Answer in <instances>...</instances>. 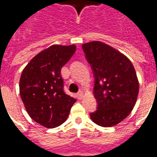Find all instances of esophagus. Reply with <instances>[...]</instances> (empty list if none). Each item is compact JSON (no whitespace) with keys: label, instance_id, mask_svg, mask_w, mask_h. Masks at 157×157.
Returning a JSON list of instances; mask_svg holds the SVG:
<instances>
[{"label":"esophagus","instance_id":"34e87169","mask_svg":"<svg viewBox=\"0 0 157 157\" xmlns=\"http://www.w3.org/2000/svg\"><path fill=\"white\" fill-rule=\"evenodd\" d=\"M83 95H84V92H82V91H80V92L77 93V96H78L79 99H82V98H83Z\"/></svg>","mask_w":157,"mask_h":157}]
</instances>
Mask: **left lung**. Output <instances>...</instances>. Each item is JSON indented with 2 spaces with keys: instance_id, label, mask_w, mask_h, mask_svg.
I'll return each instance as SVG.
<instances>
[{
  "instance_id": "left-lung-1",
  "label": "left lung",
  "mask_w": 157,
  "mask_h": 157,
  "mask_svg": "<svg viewBox=\"0 0 157 157\" xmlns=\"http://www.w3.org/2000/svg\"><path fill=\"white\" fill-rule=\"evenodd\" d=\"M82 48L95 76L98 109L90 117L99 126H114L128 117L136 103L139 81L134 65L127 56L102 42L83 44Z\"/></svg>"
}]
</instances>
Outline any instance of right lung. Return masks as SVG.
<instances>
[{
	"label": "right lung",
	"mask_w": 157,
	"mask_h": 157,
	"mask_svg": "<svg viewBox=\"0 0 157 157\" xmlns=\"http://www.w3.org/2000/svg\"><path fill=\"white\" fill-rule=\"evenodd\" d=\"M76 46L53 44L42 50L23 69L19 82L22 101L30 118L45 128H55L67 119L76 99L65 94L61 68Z\"/></svg>",
	"instance_id": "right-lung-1"
}]
</instances>
